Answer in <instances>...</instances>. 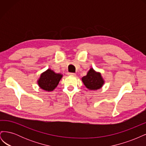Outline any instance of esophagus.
Masks as SVG:
<instances>
[{
	"label": "esophagus",
	"mask_w": 146,
	"mask_h": 146,
	"mask_svg": "<svg viewBox=\"0 0 146 146\" xmlns=\"http://www.w3.org/2000/svg\"><path fill=\"white\" fill-rule=\"evenodd\" d=\"M68 75L69 76H76V74L75 73H72V72H69L68 73Z\"/></svg>",
	"instance_id": "1"
}]
</instances>
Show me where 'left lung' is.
<instances>
[{
    "instance_id": "1",
    "label": "left lung",
    "mask_w": 146,
    "mask_h": 146,
    "mask_svg": "<svg viewBox=\"0 0 146 146\" xmlns=\"http://www.w3.org/2000/svg\"><path fill=\"white\" fill-rule=\"evenodd\" d=\"M82 81L85 86L91 90L99 89L104 83L100 74L95 72L92 68L88 71L86 76L82 77Z\"/></svg>"
}]
</instances>
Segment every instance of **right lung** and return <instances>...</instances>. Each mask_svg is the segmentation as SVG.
Instances as JSON below:
<instances>
[{
  "label": "right lung",
  "mask_w": 146,
  "mask_h": 146,
  "mask_svg": "<svg viewBox=\"0 0 146 146\" xmlns=\"http://www.w3.org/2000/svg\"><path fill=\"white\" fill-rule=\"evenodd\" d=\"M62 75L56 74L48 69L43 72L38 80V85L41 89L46 91H53L58 85Z\"/></svg>",
  "instance_id": "right-lung-1"
}]
</instances>
